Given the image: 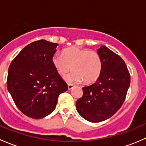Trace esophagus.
<instances>
[{
  "mask_svg": "<svg viewBox=\"0 0 146 146\" xmlns=\"http://www.w3.org/2000/svg\"><path fill=\"white\" fill-rule=\"evenodd\" d=\"M73 88H74V85H73V84H68V90H72Z\"/></svg>",
  "mask_w": 146,
  "mask_h": 146,
  "instance_id": "obj_1",
  "label": "esophagus"
}]
</instances>
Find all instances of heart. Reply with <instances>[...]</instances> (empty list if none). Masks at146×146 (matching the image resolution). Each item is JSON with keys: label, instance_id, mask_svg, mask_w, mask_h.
<instances>
[{"label": "heart", "instance_id": "heart-1", "mask_svg": "<svg viewBox=\"0 0 146 146\" xmlns=\"http://www.w3.org/2000/svg\"><path fill=\"white\" fill-rule=\"evenodd\" d=\"M52 64L61 77L72 69L73 72L69 79L76 82L83 80L86 84L96 82L103 68L102 60L97 51L76 46L65 48L62 55L54 54Z\"/></svg>", "mask_w": 146, "mask_h": 146}]
</instances>
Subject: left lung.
I'll use <instances>...</instances> for the list:
<instances>
[{
	"label": "left lung",
	"instance_id": "1",
	"mask_svg": "<svg viewBox=\"0 0 146 146\" xmlns=\"http://www.w3.org/2000/svg\"><path fill=\"white\" fill-rule=\"evenodd\" d=\"M97 51L102 60L101 76L94 84L82 88L83 95L76 102L79 114L93 123L106 120L118 111L131 82L127 66L118 54L104 46Z\"/></svg>",
	"mask_w": 146,
	"mask_h": 146
}]
</instances>
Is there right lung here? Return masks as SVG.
Masks as SVG:
<instances>
[{"mask_svg":"<svg viewBox=\"0 0 146 146\" xmlns=\"http://www.w3.org/2000/svg\"><path fill=\"white\" fill-rule=\"evenodd\" d=\"M57 44L41 39L26 46L12 61L7 88L17 108L27 117L42 119L56 108L68 85L52 64Z\"/></svg>","mask_w":146,"mask_h":146,"instance_id":"add662e5","label":"right lung"}]
</instances>
